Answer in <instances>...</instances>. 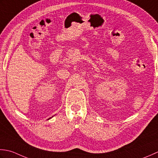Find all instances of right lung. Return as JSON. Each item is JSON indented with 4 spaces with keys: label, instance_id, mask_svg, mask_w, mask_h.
Here are the masks:
<instances>
[{
    "label": "right lung",
    "instance_id": "add662e5",
    "mask_svg": "<svg viewBox=\"0 0 158 158\" xmlns=\"http://www.w3.org/2000/svg\"><path fill=\"white\" fill-rule=\"evenodd\" d=\"M50 118H51V117H50ZM48 119H49V118H48Z\"/></svg>",
    "mask_w": 158,
    "mask_h": 158
}]
</instances>
